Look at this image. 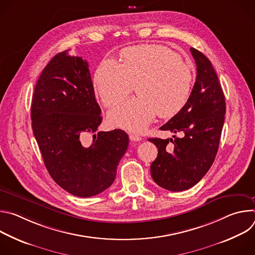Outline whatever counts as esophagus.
Segmentation results:
<instances>
[{"label":"esophagus","mask_w":255,"mask_h":255,"mask_svg":"<svg viewBox=\"0 0 255 255\" xmlns=\"http://www.w3.org/2000/svg\"><path fill=\"white\" fill-rule=\"evenodd\" d=\"M129 138L131 141H141V137L139 135H136V134H129Z\"/></svg>","instance_id":"1"}]
</instances>
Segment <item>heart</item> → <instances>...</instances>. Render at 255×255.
Instances as JSON below:
<instances>
[{
	"mask_svg": "<svg viewBox=\"0 0 255 255\" xmlns=\"http://www.w3.org/2000/svg\"><path fill=\"white\" fill-rule=\"evenodd\" d=\"M121 57L122 64L111 58L101 61L94 75L95 90L106 107L123 101L135 85L139 96L113 108L109 123L139 132L156 114L170 118L184 108L194 76L176 53L161 45L144 44L123 49Z\"/></svg>",
	"mask_w": 255,
	"mask_h": 255,
	"instance_id": "obj_1",
	"label": "heart"
}]
</instances>
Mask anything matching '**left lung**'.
I'll return each instance as SVG.
<instances>
[{
    "instance_id": "obj_1",
    "label": "left lung",
    "mask_w": 255,
    "mask_h": 255,
    "mask_svg": "<svg viewBox=\"0 0 255 255\" xmlns=\"http://www.w3.org/2000/svg\"><path fill=\"white\" fill-rule=\"evenodd\" d=\"M197 65V78L188 102L160 130L180 132L183 137L149 138L158 148L150 165L155 183L168 191L180 192L194 187L212 166L219 148L226 103L223 90L211 61L191 48ZM173 142V147L168 145Z\"/></svg>"
}]
</instances>
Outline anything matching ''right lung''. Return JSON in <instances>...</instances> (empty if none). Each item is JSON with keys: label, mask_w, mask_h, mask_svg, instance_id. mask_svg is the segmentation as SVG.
Masks as SVG:
<instances>
[{"label": "right lung", "mask_w": 255, "mask_h": 255, "mask_svg": "<svg viewBox=\"0 0 255 255\" xmlns=\"http://www.w3.org/2000/svg\"><path fill=\"white\" fill-rule=\"evenodd\" d=\"M89 64L67 50L56 54L36 83L32 129L44 164L69 194L89 198L110 187L129 137L121 129L97 132L102 123ZM93 134L91 144L85 142Z\"/></svg>", "instance_id": "1"}]
</instances>
